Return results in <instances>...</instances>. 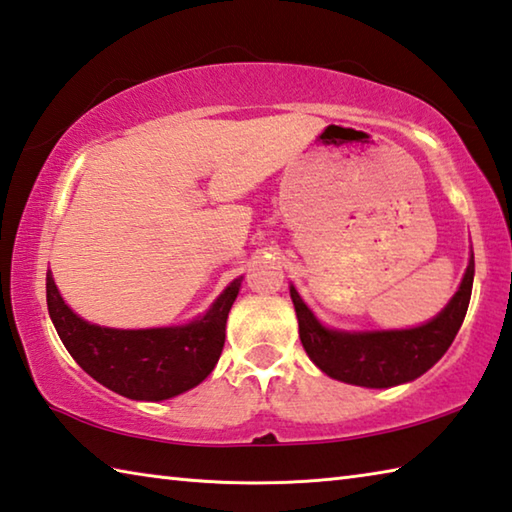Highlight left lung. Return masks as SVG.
I'll list each match as a JSON object with an SVG mask.
<instances>
[{
    "label": "left lung",
    "instance_id": "obj_1",
    "mask_svg": "<svg viewBox=\"0 0 512 512\" xmlns=\"http://www.w3.org/2000/svg\"><path fill=\"white\" fill-rule=\"evenodd\" d=\"M472 280H475V253L470 250L466 273L445 309L418 327L389 331H340L324 327L291 284L302 347L315 367L340 383L369 389L410 383L432 369L450 349L466 318Z\"/></svg>",
    "mask_w": 512,
    "mask_h": 512
}]
</instances>
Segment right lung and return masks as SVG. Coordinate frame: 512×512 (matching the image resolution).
<instances>
[{
	"label": "right lung",
	"instance_id": "add662e5",
	"mask_svg": "<svg viewBox=\"0 0 512 512\" xmlns=\"http://www.w3.org/2000/svg\"><path fill=\"white\" fill-rule=\"evenodd\" d=\"M241 280H232L206 313L179 327L111 329L91 324L62 300L51 271H46V304L62 345L91 378L132 401H167L197 387L215 369Z\"/></svg>",
	"mask_w": 512,
	"mask_h": 512
}]
</instances>
